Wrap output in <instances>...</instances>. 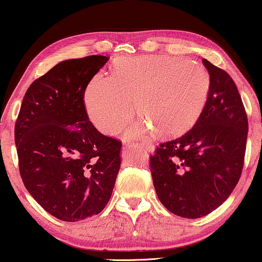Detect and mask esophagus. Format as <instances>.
<instances>
[{
	"label": "esophagus",
	"mask_w": 262,
	"mask_h": 262,
	"mask_svg": "<svg viewBox=\"0 0 262 262\" xmlns=\"http://www.w3.org/2000/svg\"><path fill=\"white\" fill-rule=\"evenodd\" d=\"M141 146L142 148H144L148 152L155 151V145H154L151 142H143V143H141Z\"/></svg>",
	"instance_id": "obj_1"
}]
</instances>
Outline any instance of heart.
Listing matches in <instances>:
<instances>
[{
    "label": "heart",
    "instance_id": "obj_1",
    "mask_svg": "<svg viewBox=\"0 0 262 262\" xmlns=\"http://www.w3.org/2000/svg\"><path fill=\"white\" fill-rule=\"evenodd\" d=\"M210 91L205 67L192 59L169 56L124 57L112 67V76L98 74L88 84L84 103L92 123L114 135L136 112L145 123L135 125L131 135L149 126L162 137L187 132L202 114Z\"/></svg>",
    "mask_w": 262,
    "mask_h": 262
}]
</instances>
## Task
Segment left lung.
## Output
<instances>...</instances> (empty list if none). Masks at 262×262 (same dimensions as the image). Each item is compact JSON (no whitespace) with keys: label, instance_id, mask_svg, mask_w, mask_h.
<instances>
[{"label":"left lung","instance_id":"obj_1","mask_svg":"<svg viewBox=\"0 0 262 262\" xmlns=\"http://www.w3.org/2000/svg\"><path fill=\"white\" fill-rule=\"evenodd\" d=\"M210 75L206 103L194 126L162 143L150 157L154 187L171 213L200 218L234 191L245 161L248 119L235 82L204 58Z\"/></svg>","mask_w":262,"mask_h":262}]
</instances>
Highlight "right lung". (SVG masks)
I'll return each instance as SVG.
<instances>
[{"label": "right lung", "mask_w": 262, "mask_h": 262, "mask_svg": "<svg viewBox=\"0 0 262 262\" xmlns=\"http://www.w3.org/2000/svg\"><path fill=\"white\" fill-rule=\"evenodd\" d=\"M105 56L63 60L35 80L24 96L15 145L25 187L64 222L99 214L112 195L121 143L89 120L84 91Z\"/></svg>", "instance_id": "1"}]
</instances>
